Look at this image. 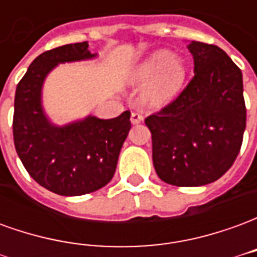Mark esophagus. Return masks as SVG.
<instances>
[{
    "label": "esophagus",
    "instance_id": "34e87169",
    "mask_svg": "<svg viewBox=\"0 0 257 257\" xmlns=\"http://www.w3.org/2000/svg\"><path fill=\"white\" fill-rule=\"evenodd\" d=\"M143 114L139 111H134L132 114H131V121H132V123H140L142 121H143Z\"/></svg>",
    "mask_w": 257,
    "mask_h": 257
}]
</instances>
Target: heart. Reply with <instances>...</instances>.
<instances>
[{
	"label": "heart",
	"mask_w": 257,
	"mask_h": 257,
	"mask_svg": "<svg viewBox=\"0 0 257 257\" xmlns=\"http://www.w3.org/2000/svg\"><path fill=\"white\" fill-rule=\"evenodd\" d=\"M186 67L182 59L168 51L151 53L134 74L138 84H149L143 90V100L151 107H162L172 101L182 89Z\"/></svg>",
	"instance_id": "1"
}]
</instances>
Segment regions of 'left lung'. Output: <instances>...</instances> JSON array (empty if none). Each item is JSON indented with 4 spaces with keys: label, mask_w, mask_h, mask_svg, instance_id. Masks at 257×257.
I'll use <instances>...</instances> for the list:
<instances>
[{
    "label": "left lung",
    "mask_w": 257,
    "mask_h": 257,
    "mask_svg": "<svg viewBox=\"0 0 257 257\" xmlns=\"http://www.w3.org/2000/svg\"><path fill=\"white\" fill-rule=\"evenodd\" d=\"M194 77L180 95L146 118L153 164L165 183L195 187L231 168L246 126L242 73L216 45L193 41Z\"/></svg>",
    "instance_id": "1"
}]
</instances>
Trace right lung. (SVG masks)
Wrapping results in <instances>:
<instances>
[{
  "instance_id": "add662e5",
  "label": "right lung",
  "mask_w": 257,
  "mask_h": 257,
  "mask_svg": "<svg viewBox=\"0 0 257 257\" xmlns=\"http://www.w3.org/2000/svg\"><path fill=\"white\" fill-rule=\"evenodd\" d=\"M88 42L68 44L33 60L15 93L14 142L26 171L37 183L59 195H84L106 186L131 129V112L111 119L86 117L55 126L44 114L41 89L55 66L95 58Z\"/></svg>"
}]
</instances>
